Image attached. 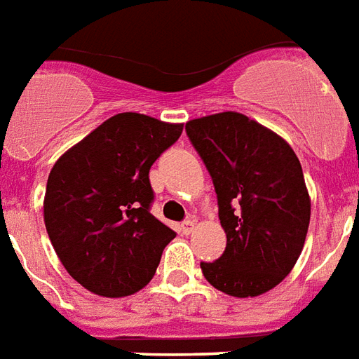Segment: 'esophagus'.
<instances>
[{
	"mask_svg": "<svg viewBox=\"0 0 359 359\" xmlns=\"http://www.w3.org/2000/svg\"><path fill=\"white\" fill-rule=\"evenodd\" d=\"M195 227H196V223L193 219L183 221V223H182V233L183 234H191L193 231H195Z\"/></svg>",
	"mask_w": 359,
	"mask_h": 359,
	"instance_id": "34e87169",
	"label": "esophagus"
}]
</instances>
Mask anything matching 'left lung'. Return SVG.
I'll list each match as a JSON object with an SVG mask.
<instances>
[{
	"mask_svg": "<svg viewBox=\"0 0 359 359\" xmlns=\"http://www.w3.org/2000/svg\"><path fill=\"white\" fill-rule=\"evenodd\" d=\"M187 136L214 180L227 248L201 263L215 290L263 295L292 272L311 223V196L295 151L238 111L191 118Z\"/></svg>",
	"mask_w": 359,
	"mask_h": 359,
	"instance_id": "1",
	"label": "left lung"
}]
</instances>
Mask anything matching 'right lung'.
I'll list each match as a JSON object with an SVG mask.
<instances>
[{"label":"right lung","mask_w":359,"mask_h":359,"mask_svg":"<svg viewBox=\"0 0 359 359\" xmlns=\"http://www.w3.org/2000/svg\"><path fill=\"white\" fill-rule=\"evenodd\" d=\"M183 123L117 113L55 163L43 217L69 276L102 297H126L155 276L176 233L149 212V168Z\"/></svg>","instance_id":"1"}]
</instances>
